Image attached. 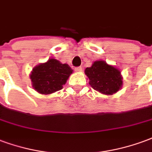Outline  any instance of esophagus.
Returning <instances> with one entry per match:
<instances>
[{"instance_id":"34e87169","label":"esophagus","mask_w":152,"mask_h":152,"mask_svg":"<svg viewBox=\"0 0 152 152\" xmlns=\"http://www.w3.org/2000/svg\"><path fill=\"white\" fill-rule=\"evenodd\" d=\"M82 69H83V68H82L81 66H79V67H76V68H75V71L81 72L82 71Z\"/></svg>"}]
</instances>
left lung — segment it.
<instances>
[{
    "label": "left lung",
    "mask_w": 152,
    "mask_h": 152,
    "mask_svg": "<svg viewBox=\"0 0 152 152\" xmlns=\"http://www.w3.org/2000/svg\"><path fill=\"white\" fill-rule=\"evenodd\" d=\"M85 74L93 89L104 95H113L122 87L120 70L104 61H95L91 67L86 68Z\"/></svg>",
    "instance_id": "8db88e82"
}]
</instances>
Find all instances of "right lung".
Instances as JSON below:
<instances>
[{
    "label": "right lung",
    "instance_id": "obj_1",
    "mask_svg": "<svg viewBox=\"0 0 152 152\" xmlns=\"http://www.w3.org/2000/svg\"><path fill=\"white\" fill-rule=\"evenodd\" d=\"M73 73L67 64H62L56 59H49L47 62L36 65L32 69L30 77L32 87L37 92L49 95L62 89Z\"/></svg>",
    "mask_w": 152,
    "mask_h": 152
}]
</instances>
